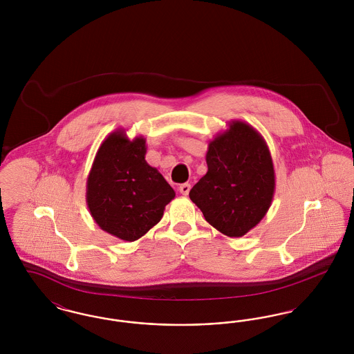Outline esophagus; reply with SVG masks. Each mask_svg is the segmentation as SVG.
Returning a JSON list of instances; mask_svg holds the SVG:
<instances>
[{
  "mask_svg": "<svg viewBox=\"0 0 354 354\" xmlns=\"http://www.w3.org/2000/svg\"><path fill=\"white\" fill-rule=\"evenodd\" d=\"M189 189H191V185L189 183H183V185H179V191L182 195H188L189 194Z\"/></svg>",
  "mask_w": 354,
  "mask_h": 354,
  "instance_id": "34e87169",
  "label": "esophagus"
}]
</instances>
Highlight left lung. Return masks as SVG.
<instances>
[{
    "label": "left lung",
    "instance_id": "8db88e82",
    "mask_svg": "<svg viewBox=\"0 0 354 354\" xmlns=\"http://www.w3.org/2000/svg\"><path fill=\"white\" fill-rule=\"evenodd\" d=\"M207 174L192 187L189 199L223 235L241 237L270 209L274 169L264 138L251 124L231 120L205 155Z\"/></svg>",
    "mask_w": 354,
    "mask_h": 354
}]
</instances>
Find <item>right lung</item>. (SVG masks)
Segmentation results:
<instances>
[{
	"label": "right lung",
	"instance_id": "1",
	"mask_svg": "<svg viewBox=\"0 0 354 354\" xmlns=\"http://www.w3.org/2000/svg\"><path fill=\"white\" fill-rule=\"evenodd\" d=\"M146 139L117 130L102 142L86 183V203L110 235L135 241L158 224L175 191L145 155Z\"/></svg>",
	"mask_w": 354,
	"mask_h": 354
}]
</instances>
